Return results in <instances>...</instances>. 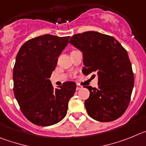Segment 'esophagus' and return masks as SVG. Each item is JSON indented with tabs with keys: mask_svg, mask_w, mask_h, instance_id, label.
<instances>
[{
	"mask_svg": "<svg viewBox=\"0 0 146 146\" xmlns=\"http://www.w3.org/2000/svg\"><path fill=\"white\" fill-rule=\"evenodd\" d=\"M82 89V86H81L80 84H76V90H79V89Z\"/></svg>",
	"mask_w": 146,
	"mask_h": 146,
	"instance_id": "obj_1",
	"label": "esophagus"
}]
</instances>
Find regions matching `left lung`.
<instances>
[{
    "label": "left lung",
    "mask_w": 146,
    "mask_h": 146,
    "mask_svg": "<svg viewBox=\"0 0 146 146\" xmlns=\"http://www.w3.org/2000/svg\"><path fill=\"white\" fill-rule=\"evenodd\" d=\"M69 43L83 53L82 73L98 76V88L86 86L90 92L84 102L89 115L100 122L119 119L129 104L134 86L126 49L112 36L95 31L73 35Z\"/></svg>",
    "instance_id": "left-lung-1"
}]
</instances>
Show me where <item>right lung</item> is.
Segmentation results:
<instances>
[{"label":"right lung","mask_w":146,"mask_h":146,"mask_svg":"<svg viewBox=\"0 0 146 146\" xmlns=\"http://www.w3.org/2000/svg\"><path fill=\"white\" fill-rule=\"evenodd\" d=\"M70 36L43 35L21 46L13 70L14 93L21 111L33 124L47 127L65 118L76 83L67 81L53 87L48 78Z\"/></svg>","instance_id":"1"}]
</instances>
